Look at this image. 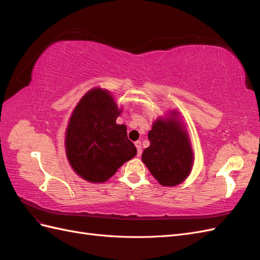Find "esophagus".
I'll list each match as a JSON object with an SVG mask.
<instances>
[{"mask_svg": "<svg viewBox=\"0 0 260 260\" xmlns=\"http://www.w3.org/2000/svg\"><path fill=\"white\" fill-rule=\"evenodd\" d=\"M137 149H138V156H141V154H142V144H141L140 141H137V142L135 143Z\"/></svg>", "mask_w": 260, "mask_h": 260, "instance_id": "obj_1", "label": "esophagus"}]
</instances>
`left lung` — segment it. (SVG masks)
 I'll return each instance as SVG.
<instances>
[{
    "instance_id": "obj_1",
    "label": "left lung",
    "mask_w": 260,
    "mask_h": 260,
    "mask_svg": "<svg viewBox=\"0 0 260 260\" xmlns=\"http://www.w3.org/2000/svg\"><path fill=\"white\" fill-rule=\"evenodd\" d=\"M167 119H157L148 132L149 146L142 160L161 185L175 186L190 175L193 153L187 133L176 119L177 113Z\"/></svg>"
}]
</instances>
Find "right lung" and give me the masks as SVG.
Segmentation results:
<instances>
[{
	"label": "right lung",
	"mask_w": 260,
	"mask_h": 260,
	"mask_svg": "<svg viewBox=\"0 0 260 260\" xmlns=\"http://www.w3.org/2000/svg\"><path fill=\"white\" fill-rule=\"evenodd\" d=\"M120 113L108 91L93 89L81 99L70 117L65 140L67 158L86 181L105 182L137 155L127 127L116 123Z\"/></svg>",
	"instance_id": "1"
}]
</instances>
